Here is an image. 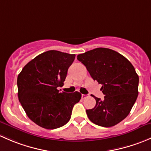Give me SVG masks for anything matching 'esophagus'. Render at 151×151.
I'll list each match as a JSON object with an SVG mask.
<instances>
[{
  "instance_id": "34e87169",
  "label": "esophagus",
  "mask_w": 151,
  "mask_h": 151,
  "mask_svg": "<svg viewBox=\"0 0 151 151\" xmlns=\"http://www.w3.org/2000/svg\"><path fill=\"white\" fill-rule=\"evenodd\" d=\"M88 97V94H82V95H81L82 99H86V97Z\"/></svg>"
}]
</instances>
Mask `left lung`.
I'll list each match as a JSON object with an SVG mask.
<instances>
[{"label":"left lung","instance_id":"1","mask_svg":"<svg viewBox=\"0 0 151 151\" xmlns=\"http://www.w3.org/2000/svg\"><path fill=\"white\" fill-rule=\"evenodd\" d=\"M94 81L102 85L103 100L94 97L96 105L86 110L88 118L98 126L110 127L124 120L138 96L139 76L126 57L107 48H97L78 54Z\"/></svg>","mask_w":151,"mask_h":151}]
</instances>
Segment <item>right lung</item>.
Segmentation results:
<instances>
[{
	"label": "right lung",
	"instance_id": "1",
	"mask_svg": "<svg viewBox=\"0 0 151 151\" xmlns=\"http://www.w3.org/2000/svg\"><path fill=\"white\" fill-rule=\"evenodd\" d=\"M75 54L56 50L43 52L29 62L17 77L18 97L31 121L47 129L69 122L74 105L81 98L78 91L60 92Z\"/></svg>",
	"mask_w": 151,
	"mask_h": 151
}]
</instances>
